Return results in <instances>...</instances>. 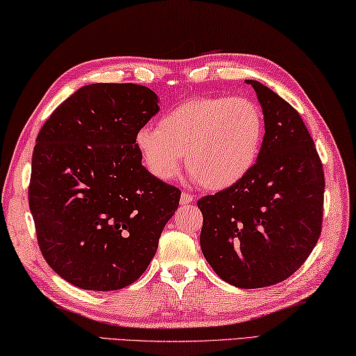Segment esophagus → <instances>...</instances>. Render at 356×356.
<instances>
[{"mask_svg": "<svg viewBox=\"0 0 356 356\" xmlns=\"http://www.w3.org/2000/svg\"><path fill=\"white\" fill-rule=\"evenodd\" d=\"M193 195H190V193H182V196H180V204H184V206H187V204H191V202H193Z\"/></svg>", "mask_w": 356, "mask_h": 356, "instance_id": "1", "label": "esophagus"}]
</instances>
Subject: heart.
<instances>
[{
  "instance_id": "1",
  "label": "heart",
  "mask_w": 356,
  "mask_h": 356,
  "mask_svg": "<svg viewBox=\"0 0 356 356\" xmlns=\"http://www.w3.org/2000/svg\"><path fill=\"white\" fill-rule=\"evenodd\" d=\"M264 117L242 97H196L174 107L136 134V147L152 176L171 180L182 165L201 187L220 191L239 184L261 154Z\"/></svg>"
}]
</instances>
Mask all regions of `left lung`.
Segmentation results:
<instances>
[{
  "instance_id": "left-lung-1",
  "label": "left lung",
  "mask_w": 356,
  "mask_h": 356,
  "mask_svg": "<svg viewBox=\"0 0 356 356\" xmlns=\"http://www.w3.org/2000/svg\"><path fill=\"white\" fill-rule=\"evenodd\" d=\"M264 115L261 154L234 187L198 201L201 250L220 279L263 289L302 266L321 233L325 174L295 107L257 81Z\"/></svg>"
}]
</instances>
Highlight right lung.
<instances>
[{"label":"right lung","mask_w":356,"mask_h":356,"mask_svg":"<svg viewBox=\"0 0 356 356\" xmlns=\"http://www.w3.org/2000/svg\"><path fill=\"white\" fill-rule=\"evenodd\" d=\"M138 83H92L52 112L36 138L28 202L42 257L83 290L136 282L180 201L143 166L136 134L156 112Z\"/></svg>","instance_id":"add662e5"}]
</instances>
